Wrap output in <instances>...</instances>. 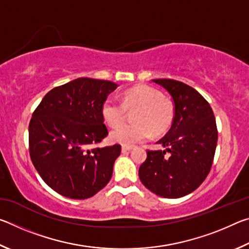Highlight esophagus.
<instances>
[{"mask_svg": "<svg viewBox=\"0 0 249 249\" xmlns=\"http://www.w3.org/2000/svg\"><path fill=\"white\" fill-rule=\"evenodd\" d=\"M132 148V146H122V153H127V151H129Z\"/></svg>", "mask_w": 249, "mask_h": 249, "instance_id": "1", "label": "esophagus"}]
</instances>
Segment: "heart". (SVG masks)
<instances>
[{
	"mask_svg": "<svg viewBox=\"0 0 249 249\" xmlns=\"http://www.w3.org/2000/svg\"><path fill=\"white\" fill-rule=\"evenodd\" d=\"M134 113L135 124L122 125L112 130L109 138L112 142L125 146H132L145 142L151 135L165 133L174 120L175 109L169 100L149 86H138L125 91L120 101L108 96L102 104V116L108 126L116 127L127 117L128 111Z\"/></svg>",
	"mask_w": 249,
	"mask_h": 249,
	"instance_id": "b5f03b06",
	"label": "heart"
}]
</instances>
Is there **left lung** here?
<instances>
[{
  "label": "left lung",
  "instance_id": "8db88e82",
  "mask_svg": "<svg viewBox=\"0 0 249 249\" xmlns=\"http://www.w3.org/2000/svg\"><path fill=\"white\" fill-rule=\"evenodd\" d=\"M153 82L170 94L175 107L172 125L157 142L165 150H147L140 179L155 195L177 199L200 187L213 163L217 128L212 108L192 87L171 79Z\"/></svg>",
  "mask_w": 249,
  "mask_h": 249
}]
</instances>
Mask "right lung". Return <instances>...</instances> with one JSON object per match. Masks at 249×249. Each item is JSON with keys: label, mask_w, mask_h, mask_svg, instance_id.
Wrapping results in <instances>:
<instances>
[{"label": "right lung", "mask_w": 249, "mask_h": 249, "mask_svg": "<svg viewBox=\"0 0 249 249\" xmlns=\"http://www.w3.org/2000/svg\"><path fill=\"white\" fill-rule=\"evenodd\" d=\"M117 84L79 78L53 88L28 127L34 167L53 190L69 199L93 196L112 178L121 145L93 147L107 136L102 104Z\"/></svg>", "instance_id": "1"}]
</instances>
